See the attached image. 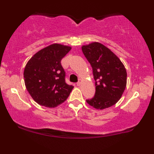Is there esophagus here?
<instances>
[{
  "mask_svg": "<svg viewBox=\"0 0 154 154\" xmlns=\"http://www.w3.org/2000/svg\"><path fill=\"white\" fill-rule=\"evenodd\" d=\"M81 84H82V80L81 79H79V82H78V83H77V85L78 86H81Z\"/></svg>",
  "mask_w": 154,
  "mask_h": 154,
  "instance_id": "1",
  "label": "esophagus"
}]
</instances>
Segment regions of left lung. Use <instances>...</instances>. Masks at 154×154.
<instances>
[{"instance_id": "left-lung-1", "label": "left lung", "mask_w": 154, "mask_h": 154, "mask_svg": "<svg viewBox=\"0 0 154 154\" xmlns=\"http://www.w3.org/2000/svg\"><path fill=\"white\" fill-rule=\"evenodd\" d=\"M82 51L93 71L95 94L86 102L96 109L109 108L121 98L127 85L123 62L110 49L98 42L82 45Z\"/></svg>"}]
</instances>
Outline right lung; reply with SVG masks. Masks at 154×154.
Segmentation results:
<instances>
[{"label":"right lung","instance_id":"add662e5","mask_svg":"<svg viewBox=\"0 0 154 154\" xmlns=\"http://www.w3.org/2000/svg\"><path fill=\"white\" fill-rule=\"evenodd\" d=\"M71 46L53 43L37 52L26 63L24 71L27 91L38 104L54 108L64 102L73 86L65 83L61 60Z\"/></svg>","mask_w":154,"mask_h":154}]
</instances>
